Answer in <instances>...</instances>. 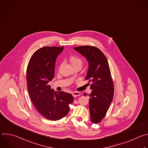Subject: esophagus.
<instances>
[{
	"mask_svg": "<svg viewBox=\"0 0 148 148\" xmlns=\"http://www.w3.org/2000/svg\"><path fill=\"white\" fill-rule=\"evenodd\" d=\"M72 95L73 97H78V96H79L81 95V93L79 92H77V91H74L72 93Z\"/></svg>",
	"mask_w": 148,
	"mask_h": 148,
	"instance_id": "1",
	"label": "esophagus"
}]
</instances>
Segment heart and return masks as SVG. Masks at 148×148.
Listing matches in <instances>:
<instances>
[{
    "mask_svg": "<svg viewBox=\"0 0 148 148\" xmlns=\"http://www.w3.org/2000/svg\"><path fill=\"white\" fill-rule=\"evenodd\" d=\"M70 61H71V64L73 66H75V65H78V64L82 65V60L80 58H79L78 57L76 56H71L70 57Z\"/></svg>",
    "mask_w": 148,
    "mask_h": 148,
    "instance_id": "heart-1",
    "label": "heart"
}]
</instances>
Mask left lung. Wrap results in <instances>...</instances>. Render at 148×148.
Masks as SVG:
<instances>
[{"instance_id":"obj_1","label":"left lung","mask_w":148,"mask_h":148,"mask_svg":"<svg viewBox=\"0 0 148 148\" xmlns=\"http://www.w3.org/2000/svg\"><path fill=\"white\" fill-rule=\"evenodd\" d=\"M74 50L88 62L86 79L92 90L88 94L90 117L92 123H98L106 115L114 97V83L108 62L103 53L96 47L82 46L74 47ZM84 95L86 96V93Z\"/></svg>"}]
</instances>
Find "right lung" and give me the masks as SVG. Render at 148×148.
<instances>
[{"label": "right lung", "mask_w": 148, "mask_h": 148, "mask_svg": "<svg viewBox=\"0 0 148 148\" xmlns=\"http://www.w3.org/2000/svg\"><path fill=\"white\" fill-rule=\"evenodd\" d=\"M64 47H44L31 57L27 69L28 92L37 111L46 119L57 121L66 116L73 95L63 91H54L48 83L54 76L55 63Z\"/></svg>", "instance_id": "add662e5"}]
</instances>
